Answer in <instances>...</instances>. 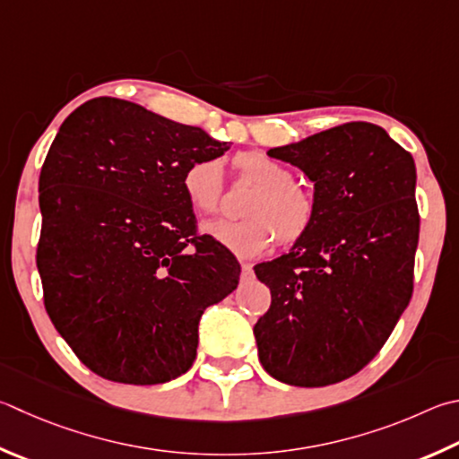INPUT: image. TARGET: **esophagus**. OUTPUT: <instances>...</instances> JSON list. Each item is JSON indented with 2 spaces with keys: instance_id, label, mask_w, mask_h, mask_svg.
I'll use <instances>...</instances> for the list:
<instances>
[{
  "instance_id": "esophagus-1",
  "label": "esophagus",
  "mask_w": 459,
  "mask_h": 459,
  "mask_svg": "<svg viewBox=\"0 0 459 459\" xmlns=\"http://www.w3.org/2000/svg\"><path fill=\"white\" fill-rule=\"evenodd\" d=\"M240 269H243V274H240V277H243V279H251L253 277V264L243 263V264H240Z\"/></svg>"
}]
</instances>
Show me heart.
<instances>
[{
    "instance_id": "b5f03b06",
    "label": "heart",
    "mask_w": 459,
    "mask_h": 459,
    "mask_svg": "<svg viewBox=\"0 0 459 459\" xmlns=\"http://www.w3.org/2000/svg\"><path fill=\"white\" fill-rule=\"evenodd\" d=\"M235 166L256 188L247 198L243 221H211L203 230L214 243L240 258H253L271 248L277 237L297 243L313 229L316 204L309 190L295 185V172L264 152H240ZM182 190L196 212H214L222 198V164L204 158L182 174Z\"/></svg>"
}]
</instances>
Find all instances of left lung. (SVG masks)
<instances>
[{
    "label": "left lung",
    "mask_w": 459,
    "mask_h": 459,
    "mask_svg": "<svg viewBox=\"0 0 459 459\" xmlns=\"http://www.w3.org/2000/svg\"><path fill=\"white\" fill-rule=\"evenodd\" d=\"M271 158L313 182V229L255 266L271 309L255 325L258 359L287 385L323 387L361 371L413 293L420 238L413 156L369 122H347Z\"/></svg>",
    "instance_id": "8db88e82"
}]
</instances>
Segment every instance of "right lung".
<instances>
[{
	"mask_svg": "<svg viewBox=\"0 0 459 459\" xmlns=\"http://www.w3.org/2000/svg\"><path fill=\"white\" fill-rule=\"evenodd\" d=\"M227 143L128 100L94 98L57 130L39 174L38 271L57 333L96 375L128 385L193 365L206 307L238 285L240 264L182 190L190 164Z\"/></svg>",
	"mask_w": 459,
	"mask_h": 459,
	"instance_id": "right-lung-1",
	"label": "right lung"
}]
</instances>
